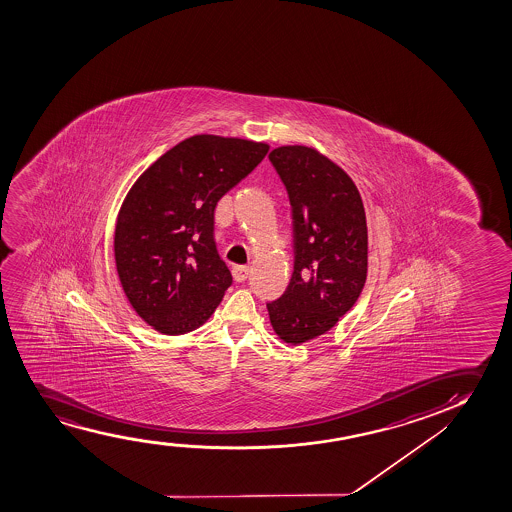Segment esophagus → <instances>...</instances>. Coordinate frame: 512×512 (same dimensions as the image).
<instances>
[{
  "mask_svg": "<svg viewBox=\"0 0 512 512\" xmlns=\"http://www.w3.org/2000/svg\"><path fill=\"white\" fill-rule=\"evenodd\" d=\"M250 274V266H234L232 267V276L236 281H245Z\"/></svg>",
  "mask_w": 512,
  "mask_h": 512,
  "instance_id": "34e87169",
  "label": "esophagus"
}]
</instances>
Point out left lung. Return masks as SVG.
<instances>
[{
	"label": "left lung",
	"instance_id": "8db88e82",
	"mask_svg": "<svg viewBox=\"0 0 512 512\" xmlns=\"http://www.w3.org/2000/svg\"><path fill=\"white\" fill-rule=\"evenodd\" d=\"M269 161L290 197L295 259L285 294L267 311L276 336L295 346L332 329L362 294L367 222L357 185L315 148H274Z\"/></svg>",
	"mask_w": 512,
	"mask_h": 512
}]
</instances>
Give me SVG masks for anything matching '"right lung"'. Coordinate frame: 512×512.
<instances>
[{
  "mask_svg": "<svg viewBox=\"0 0 512 512\" xmlns=\"http://www.w3.org/2000/svg\"><path fill=\"white\" fill-rule=\"evenodd\" d=\"M269 145L196 134L161 155L127 192L115 224L120 285L152 329L201 327L231 287L213 239L215 208L250 175Z\"/></svg>",
  "mask_w": 512,
  "mask_h": 512,
  "instance_id": "add662e5",
  "label": "right lung"
}]
</instances>
